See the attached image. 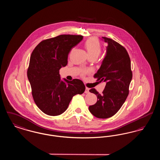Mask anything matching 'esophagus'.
Masks as SVG:
<instances>
[{
    "instance_id": "esophagus-1",
    "label": "esophagus",
    "mask_w": 160,
    "mask_h": 160,
    "mask_svg": "<svg viewBox=\"0 0 160 160\" xmlns=\"http://www.w3.org/2000/svg\"><path fill=\"white\" fill-rule=\"evenodd\" d=\"M84 93H89V89L88 88H86Z\"/></svg>"
}]
</instances>
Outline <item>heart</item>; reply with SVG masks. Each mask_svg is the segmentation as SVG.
I'll return each mask as SVG.
<instances>
[{"instance_id":"obj_1","label":"heart","mask_w":160,"mask_h":160,"mask_svg":"<svg viewBox=\"0 0 160 160\" xmlns=\"http://www.w3.org/2000/svg\"><path fill=\"white\" fill-rule=\"evenodd\" d=\"M84 46L89 56L98 57L101 52V46L97 38H89L85 42ZM83 74H84V72H83Z\"/></svg>"}]
</instances>
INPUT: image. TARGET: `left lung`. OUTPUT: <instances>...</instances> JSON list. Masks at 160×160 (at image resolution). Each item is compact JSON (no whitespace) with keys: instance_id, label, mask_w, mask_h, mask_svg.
I'll list each match as a JSON object with an SVG mask.
<instances>
[{"instance_id":"1","label":"left lung","mask_w":160,"mask_h":160,"mask_svg":"<svg viewBox=\"0 0 160 160\" xmlns=\"http://www.w3.org/2000/svg\"><path fill=\"white\" fill-rule=\"evenodd\" d=\"M102 38L108 44L106 54L94 77L106 84L101 94L94 88L89 90L97 95V101L89 107V110L94 116L106 119L116 114L125 102L132 73L129 54L125 47L110 38Z\"/></svg>"}]
</instances>
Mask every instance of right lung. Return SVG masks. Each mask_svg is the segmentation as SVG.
Segmentation results:
<instances>
[{
	"label": "right lung",
	"instance_id": "obj_1",
	"mask_svg": "<svg viewBox=\"0 0 160 160\" xmlns=\"http://www.w3.org/2000/svg\"><path fill=\"white\" fill-rule=\"evenodd\" d=\"M82 35H61L42 41L31 54L28 78L32 94L38 108L45 114L58 116L68 108L72 97L82 94L85 86L79 79L61 80L59 70L68 63L71 49Z\"/></svg>",
	"mask_w": 160,
	"mask_h": 160
}]
</instances>
